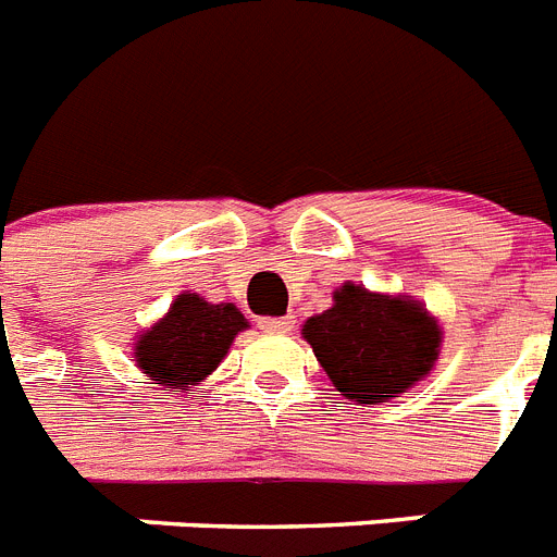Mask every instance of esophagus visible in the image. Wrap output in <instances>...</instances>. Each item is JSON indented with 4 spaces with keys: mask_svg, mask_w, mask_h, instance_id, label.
Returning a JSON list of instances; mask_svg holds the SVG:
<instances>
[{
    "mask_svg": "<svg viewBox=\"0 0 557 557\" xmlns=\"http://www.w3.org/2000/svg\"><path fill=\"white\" fill-rule=\"evenodd\" d=\"M293 315H284V319H261L259 327L264 330V333H289L293 330Z\"/></svg>",
    "mask_w": 557,
    "mask_h": 557,
    "instance_id": "obj_1",
    "label": "esophagus"
}]
</instances>
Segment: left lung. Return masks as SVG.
I'll return each mask as SVG.
<instances>
[{
  "label": "left lung",
  "mask_w": 557,
  "mask_h": 557,
  "mask_svg": "<svg viewBox=\"0 0 557 557\" xmlns=\"http://www.w3.org/2000/svg\"><path fill=\"white\" fill-rule=\"evenodd\" d=\"M333 387L356 404H387L416 387L438 361L444 330L412 296L335 287L333 307L301 324Z\"/></svg>",
  "instance_id": "obj_1"
}]
</instances>
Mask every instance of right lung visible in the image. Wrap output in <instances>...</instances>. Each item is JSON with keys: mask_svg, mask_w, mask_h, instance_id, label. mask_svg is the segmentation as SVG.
Returning <instances> with one entry per match:
<instances>
[{"mask_svg": "<svg viewBox=\"0 0 557 557\" xmlns=\"http://www.w3.org/2000/svg\"><path fill=\"white\" fill-rule=\"evenodd\" d=\"M250 321L236 305H213L199 293H178L162 319L133 338V361L150 384L185 393L213 375L230 352V344Z\"/></svg>", "mask_w": 557, "mask_h": 557, "instance_id": "add662e5", "label": "right lung"}]
</instances>
